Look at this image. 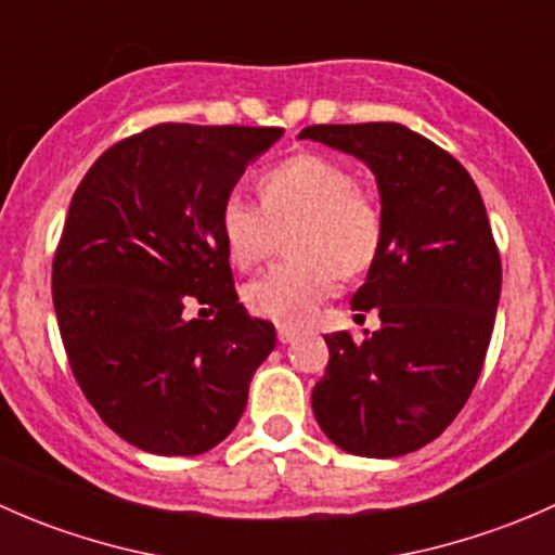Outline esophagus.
Listing matches in <instances>:
<instances>
[{
  "instance_id": "34e87169",
  "label": "esophagus",
  "mask_w": 555,
  "mask_h": 555,
  "mask_svg": "<svg viewBox=\"0 0 555 555\" xmlns=\"http://www.w3.org/2000/svg\"><path fill=\"white\" fill-rule=\"evenodd\" d=\"M276 335H279V340H282V344H293V340L298 338V330L287 327V324H279Z\"/></svg>"
}]
</instances>
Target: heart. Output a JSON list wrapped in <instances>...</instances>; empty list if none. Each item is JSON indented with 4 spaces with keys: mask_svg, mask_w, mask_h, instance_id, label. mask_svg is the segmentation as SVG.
Returning a JSON list of instances; mask_svg holds the SVG:
<instances>
[{
    "mask_svg": "<svg viewBox=\"0 0 555 555\" xmlns=\"http://www.w3.org/2000/svg\"><path fill=\"white\" fill-rule=\"evenodd\" d=\"M260 206L228 195L220 206L222 244L233 266H260L287 231V251L266 276L244 289L255 317L276 324H309L340 276H357L382 249V209L354 184V173L335 158L300 153L268 166L257 177Z\"/></svg>",
    "mask_w": 555,
    "mask_h": 555,
    "instance_id": "1",
    "label": "heart"
}]
</instances>
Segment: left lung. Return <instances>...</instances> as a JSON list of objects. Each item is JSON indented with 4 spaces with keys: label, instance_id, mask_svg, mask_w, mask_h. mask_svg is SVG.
<instances>
[{
    "label": "left lung",
    "instance_id": "obj_1",
    "mask_svg": "<svg viewBox=\"0 0 555 555\" xmlns=\"http://www.w3.org/2000/svg\"><path fill=\"white\" fill-rule=\"evenodd\" d=\"M300 139L376 173L384 222L351 298L354 311H378L382 330L365 340L324 335L330 362L311 391L313 416L354 456L418 451L464 408L494 330L502 262L483 198L453 155L400 122L309 126Z\"/></svg>",
    "mask_w": 555,
    "mask_h": 555
}]
</instances>
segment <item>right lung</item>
I'll list each match as a JSON object with an SVG mask.
<instances>
[{
	"label": "right lung",
	"mask_w": 555,
	"mask_h": 555,
	"mask_svg": "<svg viewBox=\"0 0 555 555\" xmlns=\"http://www.w3.org/2000/svg\"><path fill=\"white\" fill-rule=\"evenodd\" d=\"M279 137L160 122L112 144L75 190L53 257L61 340L82 395L137 449H215L276 346L273 324L238 304L217 217ZM190 302L216 317L188 320Z\"/></svg>",
	"instance_id": "obj_1"
}]
</instances>
